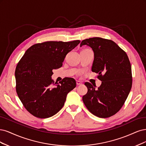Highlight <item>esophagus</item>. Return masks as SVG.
<instances>
[{
  "instance_id": "obj_1",
  "label": "esophagus",
  "mask_w": 146,
  "mask_h": 146,
  "mask_svg": "<svg viewBox=\"0 0 146 146\" xmlns=\"http://www.w3.org/2000/svg\"><path fill=\"white\" fill-rule=\"evenodd\" d=\"M82 83L81 82V81H76V84H77V86H79V85H81Z\"/></svg>"
}]
</instances>
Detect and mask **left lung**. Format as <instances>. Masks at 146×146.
<instances>
[{"label":"left lung","instance_id":"8db88e82","mask_svg":"<svg viewBox=\"0 0 146 146\" xmlns=\"http://www.w3.org/2000/svg\"><path fill=\"white\" fill-rule=\"evenodd\" d=\"M87 45L94 52L92 72L102 81L96 86L86 82L88 88L82 96L84 104L92 114L106 118L116 114L124 105L132 85L130 60L125 51L115 42L101 37L83 40L80 46Z\"/></svg>","mask_w":146,"mask_h":146}]
</instances>
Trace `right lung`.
Masks as SVG:
<instances>
[{"label":"right lung","mask_w":146,"mask_h":146,"mask_svg":"<svg viewBox=\"0 0 146 146\" xmlns=\"http://www.w3.org/2000/svg\"><path fill=\"white\" fill-rule=\"evenodd\" d=\"M81 42L48 41L28 49L18 62L15 78L16 92L31 115L47 118L62 108L68 92L76 86L73 78H65L59 84L53 81V70L62 67L65 56Z\"/></svg>","instance_id":"obj_1"}]
</instances>
